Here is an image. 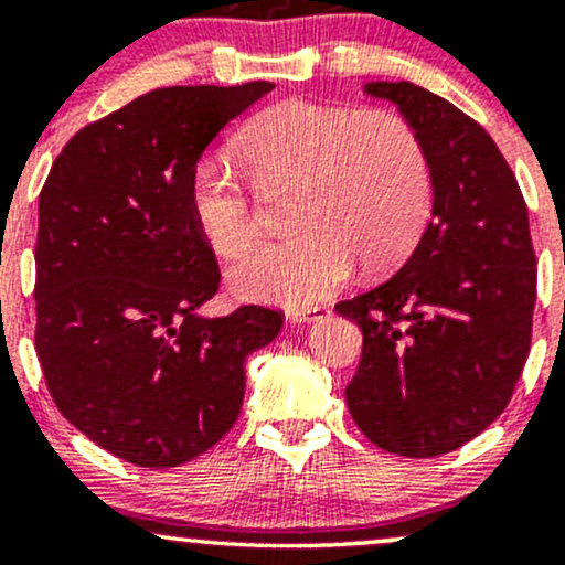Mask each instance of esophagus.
I'll return each mask as SVG.
<instances>
[{
	"mask_svg": "<svg viewBox=\"0 0 565 565\" xmlns=\"http://www.w3.org/2000/svg\"><path fill=\"white\" fill-rule=\"evenodd\" d=\"M329 313H332V310H329L327 305H308V308H291L287 319L291 323H310V321L329 319Z\"/></svg>",
	"mask_w": 565,
	"mask_h": 565,
	"instance_id": "esophagus-1",
	"label": "esophagus"
}]
</instances>
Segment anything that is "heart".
<instances>
[{"label": "heart", "instance_id": "obj_1", "mask_svg": "<svg viewBox=\"0 0 565 565\" xmlns=\"http://www.w3.org/2000/svg\"><path fill=\"white\" fill-rule=\"evenodd\" d=\"M238 153L260 188L300 183V233L231 265V287L249 300H321L348 281L355 257L372 268L404 257L430 215V161L398 114L284 100L244 127ZM188 206L220 257L242 255L260 236V206L225 157L196 161Z\"/></svg>", "mask_w": 565, "mask_h": 565}]
</instances>
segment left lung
<instances>
[{"instance_id": "left-lung-1", "label": "left lung", "mask_w": 565, "mask_h": 565, "mask_svg": "<svg viewBox=\"0 0 565 565\" xmlns=\"http://www.w3.org/2000/svg\"><path fill=\"white\" fill-rule=\"evenodd\" d=\"M417 129L433 174L430 223L404 268L334 305L364 332L350 417L380 449L427 459L508 406L531 345L536 257L529 210L491 135L412 82H366Z\"/></svg>"}]
</instances>
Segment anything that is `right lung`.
I'll return each instance as SVG.
<instances>
[{
	"instance_id": "add662e5",
	"label": "right lung",
	"mask_w": 565,
	"mask_h": 565,
	"mask_svg": "<svg viewBox=\"0 0 565 565\" xmlns=\"http://www.w3.org/2000/svg\"><path fill=\"white\" fill-rule=\"evenodd\" d=\"M274 89L161 87L66 142L39 193L36 355L63 417L138 468H178L238 419L244 361L281 313L204 319L220 270L188 206L204 148Z\"/></svg>"
}]
</instances>
